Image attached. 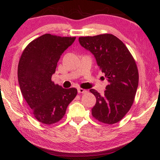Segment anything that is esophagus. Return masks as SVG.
<instances>
[{
  "label": "esophagus",
  "instance_id": "esophagus-1",
  "mask_svg": "<svg viewBox=\"0 0 160 160\" xmlns=\"http://www.w3.org/2000/svg\"><path fill=\"white\" fill-rule=\"evenodd\" d=\"M78 92L81 94V93H86L87 92V90H85V89H82V88H78Z\"/></svg>",
  "mask_w": 160,
  "mask_h": 160
}]
</instances>
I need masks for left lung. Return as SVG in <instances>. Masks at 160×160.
Returning a JSON list of instances; mask_svg holds the SVG:
<instances>
[{
    "instance_id": "obj_1",
    "label": "left lung",
    "mask_w": 160,
    "mask_h": 160,
    "mask_svg": "<svg viewBox=\"0 0 160 160\" xmlns=\"http://www.w3.org/2000/svg\"><path fill=\"white\" fill-rule=\"evenodd\" d=\"M80 44L94 54L100 69L108 78L104 95L90 91L96 98L92 117L100 122L113 124L121 121L134 102L138 86V70L124 43L112 34L78 38Z\"/></svg>"
}]
</instances>
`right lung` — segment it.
<instances>
[{"label": "right lung", "instance_id": "right-lung-1", "mask_svg": "<svg viewBox=\"0 0 160 160\" xmlns=\"http://www.w3.org/2000/svg\"><path fill=\"white\" fill-rule=\"evenodd\" d=\"M75 39L44 34L32 41L19 59L17 75L22 95L35 118L43 124L62 119L77 95L76 88L64 89L52 81L60 56Z\"/></svg>", "mask_w": 160, "mask_h": 160}]
</instances>
